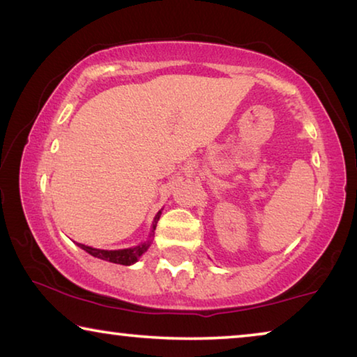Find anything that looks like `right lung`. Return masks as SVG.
<instances>
[{
    "instance_id": "1",
    "label": "right lung",
    "mask_w": 357,
    "mask_h": 357,
    "mask_svg": "<svg viewBox=\"0 0 357 357\" xmlns=\"http://www.w3.org/2000/svg\"><path fill=\"white\" fill-rule=\"evenodd\" d=\"M160 213L155 215L154 223H153V233L157 225V220H159ZM153 236V234H151ZM80 249H83L84 252H88L89 255H93L96 258H100V259H105V261H110V263H116V264H124V266H129L132 263H135L138 258H140L144 252L148 250V247L151 245V241H146V243H143L137 247H130V249H123V250H100V249H93V247H88L84 244H77Z\"/></svg>"
}]
</instances>
